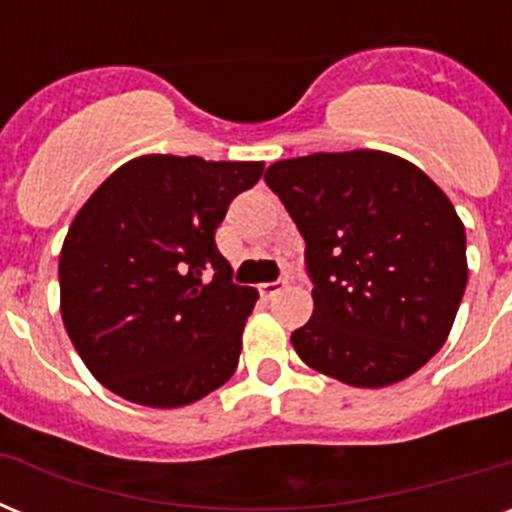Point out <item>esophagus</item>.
<instances>
[{
	"label": "esophagus",
	"mask_w": 512,
	"mask_h": 512,
	"mask_svg": "<svg viewBox=\"0 0 512 512\" xmlns=\"http://www.w3.org/2000/svg\"><path fill=\"white\" fill-rule=\"evenodd\" d=\"M284 287H287V282H284V279H277V282H264V284H259V292H261V297H266V300H271V297H277Z\"/></svg>",
	"instance_id": "esophagus-1"
}]
</instances>
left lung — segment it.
Wrapping results in <instances>:
<instances>
[{"label": "left lung", "mask_w": 512, "mask_h": 512, "mask_svg": "<svg viewBox=\"0 0 512 512\" xmlns=\"http://www.w3.org/2000/svg\"><path fill=\"white\" fill-rule=\"evenodd\" d=\"M305 238L312 318L292 346L315 372L387 387L446 343L467 289V233L431 176L384 151L312 153L266 169Z\"/></svg>", "instance_id": "8db88e82"}]
</instances>
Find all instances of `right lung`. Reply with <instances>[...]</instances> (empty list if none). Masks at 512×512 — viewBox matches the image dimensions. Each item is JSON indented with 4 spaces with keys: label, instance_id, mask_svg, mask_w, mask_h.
Segmentation results:
<instances>
[{
    "label": "right lung",
    "instance_id": "1",
    "mask_svg": "<svg viewBox=\"0 0 512 512\" xmlns=\"http://www.w3.org/2000/svg\"><path fill=\"white\" fill-rule=\"evenodd\" d=\"M264 161L138 156L76 212L58 261L61 318L89 372L146 408H182L233 377L259 292L215 246Z\"/></svg>",
    "mask_w": 512,
    "mask_h": 512
}]
</instances>
